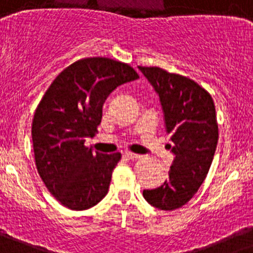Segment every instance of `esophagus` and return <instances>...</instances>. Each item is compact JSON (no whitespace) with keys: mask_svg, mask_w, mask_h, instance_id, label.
<instances>
[{"mask_svg":"<svg viewBox=\"0 0 253 253\" xmlns=\"http://www.w3.org/2000/svg\"><path fill=\"white\" fill-rule=\"evenodd\" d=\"M125 156H126L127 159H140V158H141L140 155H137V154H133V152H129V151L125 152Z\"/></svg>","mask_w":253,"mask_h":253,"instance_id":"1","label":"esophagus"}]
</instances>
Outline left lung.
Instances as JSON below:
<instances>
[{"mask_svg": "<svg viewBox=\"0 0 253 253\" xmlns=\"http://www.w3.org/2000/svg\"><path fill=\"white\" fill-rule=\"evenodd\" d=\"M159 94L169 149L175 155L169 179L156 189L143 190L155 208L174 211L186 204L203 184L218 142L214 102L192 79L158 67H138Z\"/></svg>", "mask_w": 253, "mask_h": 253, "instance_id": "1", "label": "left lung"}]
</instances>
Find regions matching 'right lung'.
Wrapping results in <instances>:
<instances>
[{
	"label": "right lung",
	"mask_w": 253,
	"mask_h": 253,
	"mask_svg": "<svg viewBox=\"0 0 253 253\" xmlns=\"http://www.w3.org/2000/svg\"><path fill=\"white\" fill-rule=\"evenodd\" d=\"M137 78L121 61L81 59L54 79L39 103L31 127L36 169L67 208L84 211L106 197L121 154H93L84 142L97 133L110 93Z\"/></svg>",
	"instance_id": "add662e5"
}]
</instances>
